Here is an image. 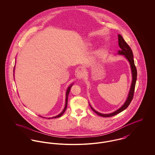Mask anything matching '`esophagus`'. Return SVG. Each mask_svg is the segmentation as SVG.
<instances>
[{
    "label": "esophagus",
    "mask_w": 155,
    "mask_h": 155,
    "mask_svg": "<svg viewBox=\"0 0 155 155\" xmlns=\"http://www.w3.org/2000/svg\"><path fill=\"white\" fill-rule=\"evenodd\" d=\"M76 75H77V78L78 79H82L84 76V73L82 71H79L77 73Z\"/></svg>",
    "instance_id": "obj_1"
}]
</instances>
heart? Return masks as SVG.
I'll use <instances>...</instances> for the list:
<instances>
[{"label":"heart","mask_w":155,"mask_h":155,"mask_svg":"<svg viewBox=\"0 0 155 155\" xmlns=\"http://www.w3.org/2000/svg\"><path fill=\"white\" fill-rule=\"evenodd\" d=\"M88 45H91L92 44H91V43H88Z\"/></svg>","instance_id":"heart-1"}]
</instances>
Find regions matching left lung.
I'll return each mask as SVG.
<instances>
[{"label": "left lung", "instance_id": "left-lung-1", "mask_svg": "<svg viewBox=\"0 0 155 155\" xmlns=\"http://www.w3.org/2000/svg\"><path fill=\"white\" fill-rule=\"evenodd\" d=\"M118 43L119 46L120 48V50H119L117 54H120V55H124L125 57V58L128 61L130 65V68H131V72H132V83L130 88V91L128 94L127 97L124 103V104L117 110L114 111V112L109 114H102L97 112L95 110L93 107L91 106V105L89 104L91 109L93 110L94 112H95L99 116H102L104 117H110L113 116L117 114H119L124 111V109H126L130 103L131 102L133 97H134V87H135V84H136V82L137 79V70L136 68V66L134 65V55H133V52L132 49H130V46L127 44V43L124 41V40L123 38V37L120 35H118Z\"/></svg>", "mask_w": 155, "mask_h": 155}]
</instances>
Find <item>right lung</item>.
I'll return each mask as SVG.
<instances>
[{
    "instance_id": "obj_1",
    "label": "right lung",
    "mask_w": 155,
    "mask_h": 155,
    "mask_svg": "<svg viewBox=\"0 0 155 155\" xmlns=\"http://www.w3.org/2000/svg\"><path fill=\"white\" fill-rule=\"evenodd\" d=\"M15 67H14V69H13V73H15ZM13 76H14V74H13ZM73 84V83H72V84H71L68 87V89H67V91H66V101H65V106H64V109H63V110H62V112L60 114H59L58 115H57V116H54V117H48V119H53V118H58V117H61V116H62L63 114H64V112H65V110H66V108H67V106H68V96H69V92H70V91H71V87H72V85ZM43 118H45V117H43Z\"/></svg>"
}]
</instances>
